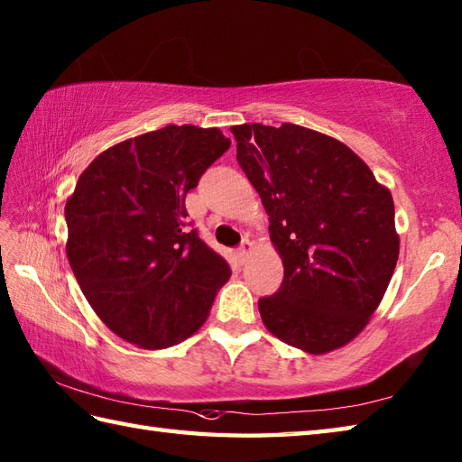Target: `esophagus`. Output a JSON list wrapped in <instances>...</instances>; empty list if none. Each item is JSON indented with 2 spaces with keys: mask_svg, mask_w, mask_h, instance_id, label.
<instances>
[{
  "mask_svg": "<svg viewBox=\"0 0 462 462\" xmlns=\"http://www.w3.org/2000/svg\"><path fill=\"white\" fill-rule=\"evenodd\" d=\"M252 242L250 240H242V244H240V248H238V256L240 258H244V256H248V254L252 252Z\"/></svg>",
  "mask_w": 462,
  "mask_h": 462,
  "instance_id": "obj_1",
  "label": "esophagus"
}]
</instances>
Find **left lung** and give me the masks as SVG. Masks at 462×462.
Here are the masks:
<instances>
[{
	"label": "left lung",
	"instance_id": "8db88e82",
	"mask_svg": "<svg viewBox=\"0 0 462 462\" xmlns=\"http://www.w3.org/2000/svg\"><path fill=\"white\" fill-rule=\"evenodd\" d=\"M236 159L270 216L280 290L258 301L273 336L313 356L367 326L399 258L393 196L349 146L306 126H232Z\"/></svg>",
	"mask_w": 462,
	"mask_h": 462
}]
</instances>
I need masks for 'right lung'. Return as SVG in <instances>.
Wrapping results in <instances>:
<instances>
[{
	"label": "right lung",
	"instance_id": "1",
	"mask_svg": "<svg viewBox=\"0 0 462 462\" xmlns=\"http://www.w3.org/2000/svg\"><path fill=\"white\" fill-rule=\"evenodd\" d=\"M230 149L218 129L169 125L101 152L65 204L67 258L121 339L164 349L190 337L230 278L186 220V192Z\"/></svg>",
	"mask_w": 462,
	"mask_h": 462
}]
</instances>
